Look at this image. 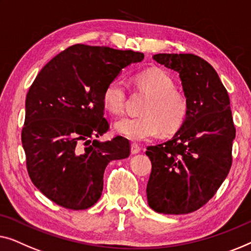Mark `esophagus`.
<instances>
[{
	"label": "esophagus",
	"mask_w": 251,
	"mask_h": 251,
	"mask_svg": "<svg viewBox=\"0 0 251 251\" xmlns=\"http://www.w3.org/2000/svg\"><path fill=\"white\" fill-rule=\"evenodd\" d=\"M141 151V148L137 146V144L133 143L132 146H130V152H132V154H137Z\"/></svg>",
	"instance_id": "1"
}]
</instances>
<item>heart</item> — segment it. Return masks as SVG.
<instances>
[{"label": "heart", "instance_id": "heart-1", "mask_svg": "<svg viewBox=\"0 0 251 251\" xmlns=\"http://www.w3.org/2000/svg\"><path fill=\"white\" fill-rule=\"evenodd\" d=\"M137 83L151 95L143 116H124L115 123L116 132L133 142H144L156 137L164 129L166 133L177 130L189 115V102L184 95L176 92L174 80L161 70H147L136 77ZM127 85L124 79L114 78L102 94L104 107L114 114L124 110Z\"/></svg>", "mask_w": 251, "mask_h": 251}]
</instances>
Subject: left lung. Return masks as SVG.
Masks as SVG:
<instances>
[{"instance_id": "obj_1", "label": "left lung", "mask_w": 251, "mask_h": 251, "mask_svg": "<svg viewBox=\"0 0 251 251\" xmlns=\"http://www.w3.org/2000/svg\"><path fill=\"white\" fill-rule=\"evenodd\" d=\"M152 59L179 75L189 115L171 140L147 148L152 165L148 203L160 214H189L214 197L230 172L235 139L230 98L200 56L159 53Z\"/></svg>"}]
</instances>
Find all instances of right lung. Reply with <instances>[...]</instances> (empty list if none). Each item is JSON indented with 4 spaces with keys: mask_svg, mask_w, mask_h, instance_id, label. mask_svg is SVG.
Segmentation results:
<instances>
[{
    "mask_svg": "<svg viewBox=\"0 0 251 251\" xmlns=\"http://www.w3.org/2000/svg\"><path fill=\"white\" fill-rule=\"evenodd\" d=\"M143 58L141 52L77 44L55 55L35 78L21 141L31 182L59 206H93L107 165L129 156L124 137L105 142L95 137L109 128L102 101L107 84Z\"/></svg>",
    "mask_w": 251,
    "mask_h": 251,
    "instance_id": "add662e5",
    "label": "right lung"
}]
</instances>
